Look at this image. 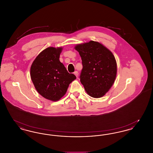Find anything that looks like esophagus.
<instances>
[{"mask_svg": "<svg viewBox=\"0 0 153 153\" xmlns=\"http://www.w3.org/2000/svg\"><path fill=\"white\" fill-rule=\"evenodd\" d=\"M74 74L77 77H78V74H79V73H78V72L77 71H75L74 72Z\"/></svg>", "mask_w": 153, "mask_h": 153, "instance_id": "34e87169", "label": "esophagus"}]
</instances>
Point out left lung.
<instances>
[{
	"instance_id": "left-lung-1",
	"label": "left lung",
	"mask_w": 153,
	"mask_h": 153,
	"mask_svg": "<svg viewBox=\"0 0 153 153\" xmlns=\"http://www.w3.org/2000/svg\"><path fill=\"white\" fill-rule=\"evenodd\" d=\"M82 60L81 83L88 94L95 98L105 95L117 76V62L111 51L99 42L91 41L75 46Z\"/></svg>"
}]
</instances>
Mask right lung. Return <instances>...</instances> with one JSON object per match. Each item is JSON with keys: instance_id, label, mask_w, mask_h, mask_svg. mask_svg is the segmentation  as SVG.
I'll use <instances>...</instances> for the list:
<instances>
[{"instance_id": "obj_1", "label": "right lung", "mask_w": 153, "mask_h": 153, "mask_svg": "<svg viewBox=\"0 0 153 153\" xmlns=\"http://www.w3.org/2000/svg\"><path fill=\"white\" fill-rule=\"evenodd\" d=\"M62 49L46 48L39 54L30 68L31 79L37 92L54 102L65 94L70 83L76 79L59 61Z\"/></svg>"}]
</instances>
